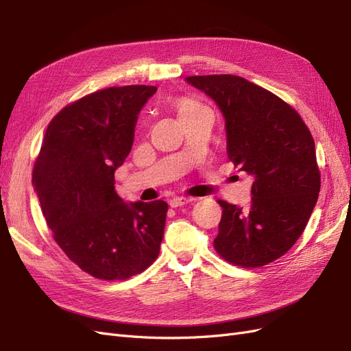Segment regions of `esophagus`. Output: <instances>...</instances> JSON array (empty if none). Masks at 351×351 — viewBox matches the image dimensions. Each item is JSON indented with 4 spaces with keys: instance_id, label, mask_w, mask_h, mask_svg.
Masks as SVG:
<instances>
[{
    "instance_id": "34e87169",
    "label": "esophagus",
    "mask_w": 351,
    "mask_h": 351,
    "mask_svg": "<svg viewBox=\"0 0 351 351\" xmlns=\"http://www.w3.org/2000/svg\"><path fill=\"white\" fill-rule=\"evenodd\" d=\"M195 199L193 197H183V196H176L173 199H169V206L171 208H178V206H184L187 204H190V202H193Z\"/></svg>"
}]
</instances>
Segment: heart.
<instances>
[{
	"instance_id": "b5f03b06",
	"label": "heart",
	"mask_w": 351,
	"mask_h": 351,
	"mask_svg": "<svg viewBox=\"0 0 351 351\" xmlns=\"http://www.w3.org/2000/svg\"><path fill=\"white\" fill-rule=\"evenodd\" d=\"M174 107H176V110H177V114H178V117H180V120L186 119V117L193 115V114H196L197 111L206 108L204 104H200L199 101H196V99H193V98H189V97H182V98L176 99Z\"/></svg>"
}]
</instances>
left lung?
<instances>
[{
	"mask_svg": "<svg viewBox=\"0 0 351 351\" xmlns=\"http://www.w3.org/2000/svg\"><path fill=\"white\" fill-rule=\"evenodd\" d=\"M224 114L230 161L254 178L252 202L226 200L214 247L241 268L281 258L302 236L321 190L311 130L290 104L232 74L189 76Z\"/></svg>",
	"mask_w": 351,
	"mask_h": 351,
	"instance_id": "left-lung-1",
	"label": "left lung"
}]
</instances>
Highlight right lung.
<instances>
[{"mask_svg": "<svg viewBox=\"0 0 351 351\" xmlns=\"http://www.w3.org/2000/svg\"><path fill=\"white\" fill-rule=\"evenodd\" d=\"M156 86L107 88L66 105L48 124L32 182L52 237L77 267L104 281L127 280L155 262L164 200L127 205L115 169L132 151L137 114Z\"/></svg>", "mask_w": 351, "mask_h": 351, "instance_id": "add662e5", "label": "right lung"}]
</instances>
